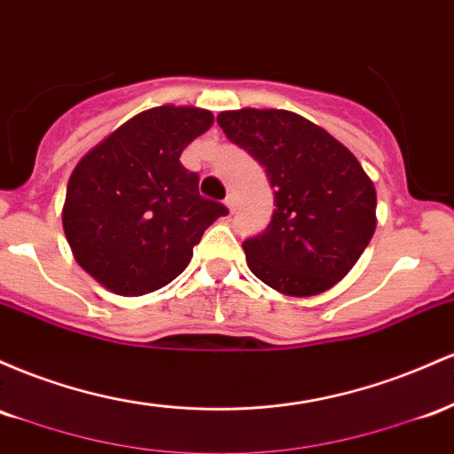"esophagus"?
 I'll return each mask as SVG.
<instances>
[{"label":"esophagus","mask_w":454,"mask_h":454,"mask_svg":"<svg viewBox=\"0 0 454 454\" xmlns=\"http://www.w3.org/2000/svg\"><path fill=\"white\" fill-rule=\"evenodd\" d=\"M225 206L229 207V212L233 214V210H236V197H233V195H227V200H225Z\"/></svg>","instance_id":"esophagus-1"}]
</instances>
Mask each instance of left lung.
Returning a JSON list of instances; mask_svg holds the SVG:
<instances>
[{"instance_id":"1","label":"left lung","mask_w":454,"mask_h":454,"mask_svg":"<svg viewBox=\"0 0 454 454\" xmlns=\"http://www.w3.org/2000/svg\"><path fill=\"white\" fill-rule=\"evenodd\" d=\"M216 121L274 188L272 221L242 244L251 272L287 295L339 283L375 231V186L356 156L292 111H225Z\"/></svg>"}]
</instances>
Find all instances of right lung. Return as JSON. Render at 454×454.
<instances>
[{"instance_id":"1","label":"right lung","mask_w":454,"mask_h":454,"mask_svg":"<svg viewBox=\"0 0 454 454\" xmlns=\"http://www.w3.org/2000/svg\"><path fill=\"white\" fill-rule=\"evenodd\" d=\"M210 111L156 106L88 152L66 188L64 231L79 266L120 295L165 287L188 266L203 231L227 216L200 195V176L180 162L212 126Z\"/></svg>"}]
</instances>
